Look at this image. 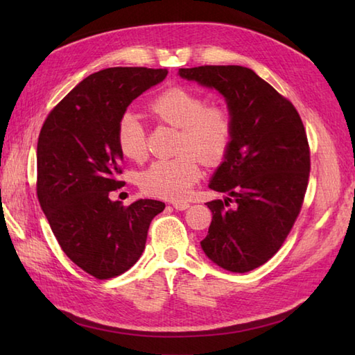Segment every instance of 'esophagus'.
<instances>
[{
  "mask_svg": "<svg viewBox=\"0 0 355 355\" xmlns=\"http://www.w3.org/2000/svg\"><path fill=\"white\" fill-rule=\"evenodd\" d=\"M172 206L177 210H186V209H189L191 205L187 201H175V202H172Z\"/></svg>",
  "mask_w": 355,
  "mask_h": 355,
  "instance_id": "obj_1",
  "label": "esophagus"
}]
</instances>
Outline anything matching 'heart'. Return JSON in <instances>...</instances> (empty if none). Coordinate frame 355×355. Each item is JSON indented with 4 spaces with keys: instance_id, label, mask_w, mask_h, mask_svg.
<instances>
[{
    "instance_id": "heart-1",
    "label": "heart",
    "mask_w": 355,
    "mask_h": 355,
    "mask_svg": "<svg viewBox=\"0 0 355 355\" xmlns=\"http://www.w3.org/2000/svg\"><path fill=\"white\" fill-rule=\"evenodd\" d=\"M157 122L178 128V155L157 160L140 175L141 191L166 200H183L201 175V160L216 164L233 140V117L223 105H206L205 97L180 85L166 88L148 105ZM120 153L132 162L148 157L146 134L137 117L125 114L117 125Z\"/></svg>"
}]
</instances>
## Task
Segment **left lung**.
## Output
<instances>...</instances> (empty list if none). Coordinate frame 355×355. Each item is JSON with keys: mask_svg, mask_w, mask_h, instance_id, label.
I'll use <instances>...</instances> for the list:
<instances>
[{"mask_svg": "<svg viewBox=\"0 0 355 355\" xmlns=\"http://www.w3.org/2000/svg\"><path fill=\"white\" fill-rule=\"evenodd\" d=\"M178 74L218 89L233 117L230 149L209 184L229 197L206 202L212 223L201 247L216 266L245 273L273 258L302 209L311 168L302 119L247 67L202 65Z\"/></svg>", "mask_w": 355, "mask_h": 355, "instance_id": "obj_1", "label": "left lung"}]
</instances>
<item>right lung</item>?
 <instances>
[{"label": "right lung", "mask_w": 355, "mask_h": 355, "mask_svg": "<svg viewBox=\"0 0 355 355\" xmlns=\"http://www.w3.org/2000/svg\"><path fill=\"white\" fill-rule=\"evenodd\" d=\"M168 70L114 67L89 74L53 108L37 139L36 193L69 258L96 279L125 273L145 250L149 224L164 202L111 201L125 186L117 125L135 97Z\"/></svg>", "instance_id": "1"}]
</instances>
